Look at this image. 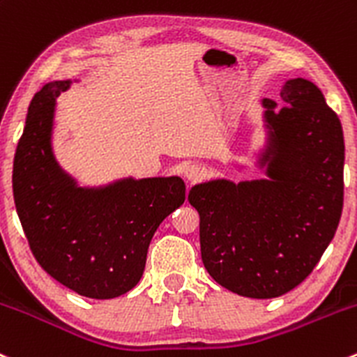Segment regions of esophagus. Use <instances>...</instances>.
<instances>
[{
	"label": "esophagus",
	"instance_id": "34e87169",
	"mask_svg": "<svg viewBox=\"0 0 357 357\" xmlns=\"http://www.w3.org/2000/svg\"><path fill=\"white\" fill-rule=\"evenodd\" d=\"M202 174H204V171H202L200 166H195V164H191V166L185 167V178L188 179L190 183L198 181V179L202 178Z\"/></svg>",
	"mask_w": 357,
	"mask_h": 357
}]
</instances>
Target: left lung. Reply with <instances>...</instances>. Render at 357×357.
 <instances>
[{
    "label": "left lung",
    "mask_w": 357,
    "mask_h": 357,
    "mask_svg": "<svg viewBox=\"0 0 357 357\" xmlns=\"http://www.w3.org/2000/svg\"><path fill=\"white\" fill-rule=\"evenodd\" d=\"M280 99V111H273V100H261L265 142L255 166L264 178L210 179L188 195L200 213L210 277L255 299L286 294L313 272L344 204L346 147L337 114L306 78L284 82Z\"/></svg>",
    "instance_id": "obj_1"
}]
</instances>
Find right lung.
<instances>
[{
    "label": "right lung",
    "mask_w": 357,
    "mask_h": 357,
    "mask_svg": "<svg viewBox=\"0 0 357 357\" xmlns=\"http://www.w3.org/2000/svg\"><path fill=\"white\" fill-rule=\"evenodd\" d=\"M73 84L54 80L33 96L13 160L18 219L39 265L77 294L112 299L140 282L153 232L185 202V181L116 179L80 186L52 150L56 99Z\"/></svg>",
    "instance_id": "add662e5"
}]
</instances>
